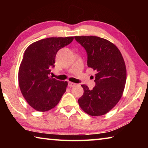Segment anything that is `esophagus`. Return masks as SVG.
Instances as JSON below:
<instances>
[{
  "label": "esophagus",
  "mask_w": 148,
  "mask_h": 148,
  "mask_svg": "<svg viewBox=\"0 0 148 148\" xmlns=\"http://www.w3.org/2000/svg\"><path fill=\"white\" fill-rule=\"evenodd\" d=\"M76 86V84L73 83V82H68V86L70 87H74Z\"/></svg>",
  "instance_id": "34e87169"
}]
</instances>
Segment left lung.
<instances>
[{
    "mask_svg": "<svg viewBox=\"0 0 148 148\" xmlns=\"http://www.w3.org/2000/svg\"><path fill=\"white\" fill-rule=\"evenodd\" d=\"M86 49L87 66L96 71L95 86L82 85L84 94L78 99L81 108L92 116H102L121 99L127 79L125 61L119 49L106 39L94 36H75Z\"/></svg>",
    "mask_w": 148,
    "mask_h": 148,
    "instance_id": "8db88e82",
    "label": "left lung"
}]
</instances>
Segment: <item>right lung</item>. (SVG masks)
Segmentation results:
<instances>
[{"label": "right lung", "mask_w": 148, "mask_h": 148, "mask_svg": "<svg viewBox=\"0 0 148 148\" xmlns=\"http://www.w3.org/2000/svg\"><path fill=\"white\" fill-rule=\"evenodd\" d=\"M73 39V36L42 39L30 45L25 51L18 72L19 86L27 102L37 111L53 108L66 91L67 82L53 78L50 73L57 51Z\"/></svg>", "instance_id": "obj_1"}]
</instances>
